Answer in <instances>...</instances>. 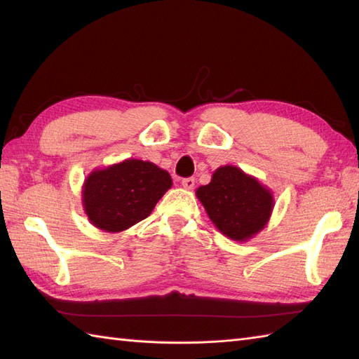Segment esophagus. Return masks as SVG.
Instances as JSON below:
<instances>
[{
  "label": "esophagus",
  "mask_w": 359,
  "mask_h": 359,
  "mask_svg": "<svg viewBox=\"0 0 359 359\" xmlns=\"http://www.w3.org/2000/svg\"><path fill=\"white\" fill-rule=\"evenodd\" d=\"M196 180L193 177H187V179H182V187L185 189H193L194 188Z\"/></svg>",
  "instance_id": "1"
}]
</instances>
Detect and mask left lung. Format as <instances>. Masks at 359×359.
I'll return each mask as SVG.
<instances>
[{
  "label": "left lung",
  "instance_id": "8db88e82",
  "mask_svg": "<svg viewBox=\"0 0 359 359\" xmlns=\"http://www.w3.org/2000/svg\"><path fill=\"white\" fill-rule=\"evenodd\" d=\"M196 196L217 230L238 242L255 238L274 207L270 189L231 165L217 168L210 184L197 188Z\"/></svg>",
  "mask_w": 359,
  "mask_h": 359
}]
</instances>
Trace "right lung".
<instances>
[{
    "label": "right lung",
    "mask_w": 359,
    "mask_h": 359,
    "mask_svg": "<svg viewBox=\"0 0 359 359\" xmlns=\"http://www.w3.org/2000/svg\"><path fill=\"white\" fill-rule=\"evenodd\" d=\"M171 185V175L162 168L128 158L88 175L83 208L94 226L118 233L147 219Z\"/></svg>",
    "instance_id": "obj_1"
}]
</instances>
